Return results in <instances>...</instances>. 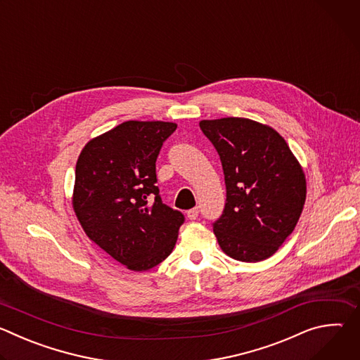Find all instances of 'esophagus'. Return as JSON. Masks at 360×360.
Listing matches in <instances>:
<instances>
[{"mask_svg": "<svg viewBox=\"0 0 360 360\" xmlns=\"http://www.w3.org/2000/svg\"><path fill=\"white\" fill-rule=\"evenodd\" d=\"M198 215H199V210H198V208H192V210H189L188 214H186L188 219H191V221H195V219L198 218Z\"/></svg>", "mask_w": 360, "mask_h": 360, "instance_id": "obj_1", "label": "esophagus"}]
</instances>
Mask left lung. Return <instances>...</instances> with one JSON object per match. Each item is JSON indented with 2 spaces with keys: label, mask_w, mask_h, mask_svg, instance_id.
<instances>
[{
  "label": "left lung",
  "mask_w": 360,
  "mask_h": 360,
  "mask_svg": "<svg viewBox=\"0 0 360 360\" xmlns=\"http://www.w3.org/2000/svg\"><path fill=\"white\" fill-rule=\"evenodd\" d=\"M219 153L226 203L214 233L221 249L240 262L272 256L293 232L306 199L303 169L271 127L246 118L199 122Z\"/></svg>",
  "instance_id": "left-lung-1"
}]
</instances>
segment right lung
Returning a JSON list of instances; mask_svg holds the SVG:
<instances>
[{
  "instance_id": "obj_1",
  "label": "right lung",
  "mask_w": 360,
  "mask_h": 360,
  "mask_svg": "<svg viewBox=\"0 0 360 360\" xmlns=\"http://www.w3.org/2000/svg\"><path fill=\"white\" fill-rule=\"evenodd\" d=\"M175 129L174 122L127 121L91 139L77 161L75 215L86 236L131 271L167 259L185 221L155 185L157 158Z\"/></svg>"
}]
</instances>
